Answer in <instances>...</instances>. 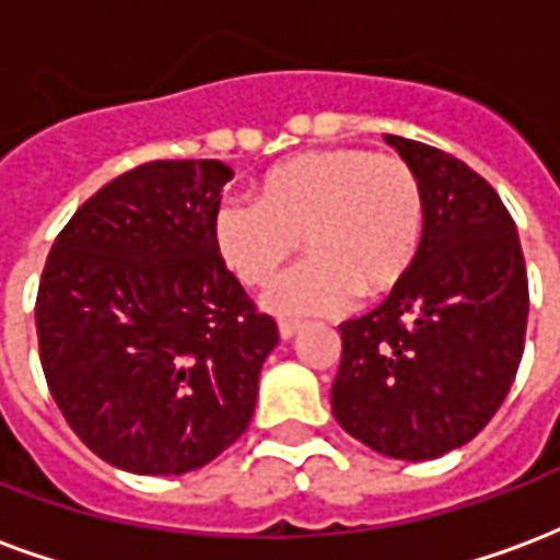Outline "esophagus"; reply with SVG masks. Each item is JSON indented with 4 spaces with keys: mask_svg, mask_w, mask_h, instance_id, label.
Instances as JSON below:
<instances>
[{
    "mask_svg": "<svg viewBox=\"0 0 560 560\" xmlns=\"http://www.w3.org/2000/svg\"><path fill=\"white\" fill-rule=\"evenodd\" d=\"M300 327H303L300 320H288V317H284V320H279V336L281 339H293V336L300 332Z\"/></svg>",
    "mask_w": 560,
    "mask_h": 560,
    "instance_id": "34e87169",
    "label": "esophagus"
}]
</instances>
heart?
Here are the masks:
<instances>
[{"label":"heart","instance_id":"heart-1","mask_svg":"<svg viewBox=\"0 0 560 560\" xmlns=\"http://www.w3.org/2000/svg\"><path fill=\"white\" fill-rule=\"evenodd\" d=\"M425 191L401 155L339 147L300 152L260 179V197H231L215 212L221 260L245 284H267L312 245L264 296L276 315H336L393 291L420 255Z\"/></svg>","mask_w":560,"mask_h":560}]
</instances>
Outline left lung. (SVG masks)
I'll return each instance as SVG.
<instances>
[{"label":"left lung","instance_id":"obj_1","mask_svg":"<svg viewBox=\"0 0 560 560\" xmlns=\"http://www.w3.org/2000/svg\"><path fill=\"white\" fill-rule=\"evenodd\" d=\"M420 173L425 231L411 272L375 312L345 320L332 413L405 462L468 444L513 387L528 327L516 224L465 161L384 135Z\"/></svg>","mask_w":560,"mask_h":560}]
</instances>
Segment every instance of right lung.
I'll use <instances>...</instances> for the list:
<instances>
[{
    "label": "right lung",
    "instance_id": "right-lung-1",
    "mask_svg": "<svg viewBox=\"0 0 560 560\" xmlns=\"http://www.w3.org/2000/svg\"><path fill=\"white\" fill-rule=\"evenodd\" d=\"M221 161H149L71 215L44 264L47 387L83 444L131 474L203 468L248 429L279 327L215 245Z\"/></svg>",
    "mask_w": 560,
    "mask_h": 560
}]
</instances>
